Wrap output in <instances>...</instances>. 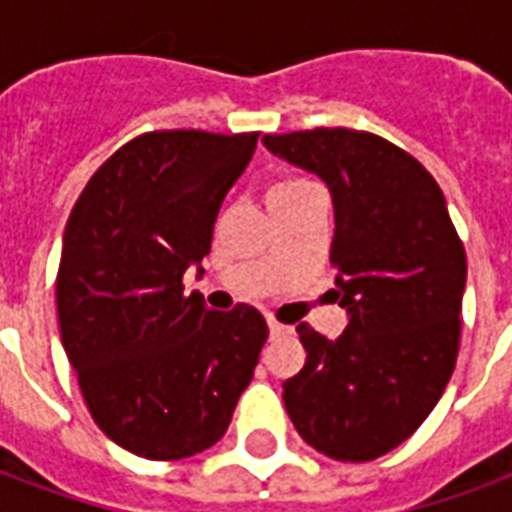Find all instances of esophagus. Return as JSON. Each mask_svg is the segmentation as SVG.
<instances>
[{
  "mask_svg": "<svg viewBox=\"0 0 512 512\" xmlns=\"http://www.w3.org/2000/svg\"><path fill=\"white\" fill-rule=\"evenodd\" d=\"M268 332H271V337H277V334L288 332V326H282L279 321H268Z\"/></svg>",
  "mask_w": 512,
  "mask_h": 512,
  "instance_id": "obj_1",
  "label": "esophagus"
}]
</instances>
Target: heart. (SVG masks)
Here are the masks:
<instances>
[{
    "mask_svg": "<svg viewBox=\"0 0 512 512\" xmlns=\"http://www.w3.org/2000/svg\"><path fill=\"white\" fill-rule=\"evenodd\" d=\"M315 183L312 180H304V178H288V180H279L277 186L271 189L268 197H279V194H290V191H301V189H312Z\"/></svg>",
    "mask_w": 512,
    "mask_h": 512,
    "instance_id": "obj_1",
    "label": "heart"
}]
</instances>
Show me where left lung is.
<instances>
[{
    "instance_id": "1",
    "label": "left lung",
    "mask_w": 512,
    "mask_h": 512,
    "mask_svg": "<svg viewBox=\"0 0 512 512\" xmlns=\"http://www.w3.org/2000/svg\"><path fill=\"white\" fill-rule=\"evenodd\" d=\"M263 142L332 191L334 282L351 315L337 340L296 326L307 362L282 400L310 447L376 461L425 422L455 370L466 252L439 183L384 136L312 128Z\"/></svg>"
}]
</instances>
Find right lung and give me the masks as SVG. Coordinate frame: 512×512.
Here are the masks:
<instances>
[{
    "instance_id": "right-lung-1",
    "label": "right lung",
    "mask_w": 512,
    "mask_h": 512,
    "mask_svg": "<svg viewBox=\"0 0 512 512\" xmlns=\"http://www.w3.org/2000/svg\"><path fill=\"white\" fill-rule=\"evenodd\" d=\"M255 145V131L139 134L87 180L65 224V354L95 425L147 461H180L222 439L266 343L255 307L213 312L183 293Z\"/></svg>"
}]
</instances>
